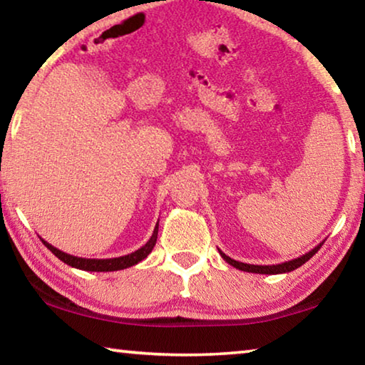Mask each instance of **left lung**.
<instances>
[{"label": "left lung", "mask_w": 365, "mask_h": 365, "mask_svg": "<svg viewBox=\"0 0 365 365\" xmlns=\"http://www.w3.org/2000/svg\"><path fill=\"white\" fill-rule=\"evenodd\" d=\"M322 245H324V243L317 245L316 248H314V250H311L309 252H306V255H302V256H299V257L292 259V261H288V262H282V264H275V265H255V264L238 262V261H235V259L228 257V256L225 255V252H222L220 250H219V252H220V256L224 257V261H225V262H228L230 265H233L235 269L243 270V272H251V274L274 275V274H285V272H292V270H294V269L301 267L302 264H306V262L309 261V259H311L314 255H316V252L320 250V246H322Z\"/></svg>", "instance_id": "8db88e82"}]
</instances>
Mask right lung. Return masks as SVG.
Returning <instances> with one entry per match:
<instances>
[{
    "instance_id": "obj_1",
    "label": "right lung",
    "mask_w": 365,
    "mask_h": 365,
    "mask_svg": "<svg viewBox=\"0 0 365 365\" xmlns=\"http://www.w3.org/2000/svg\"><path fill=\"white\" fill-rule=\"evenodd\" d=\"M158 228L159 224H156L154 227V232L151 235V238L148 240L146 245L141 246L140 250L130 252V255L127 256H120V257H110V259H86V257H77V256H72V255H67V252L61 251L58 248H54L53 245H49L48 242L41 238L43 245L46 246V248L53 252L54 256L58 259H61L64 264L71 265V267H76L80 270H86V272H114V270H122V269H127V267H132V265L138 264L140 261H143L145 257H148V255L153 251L154 245H156V240H158Z\"/></svg>"
}]
</instances>
